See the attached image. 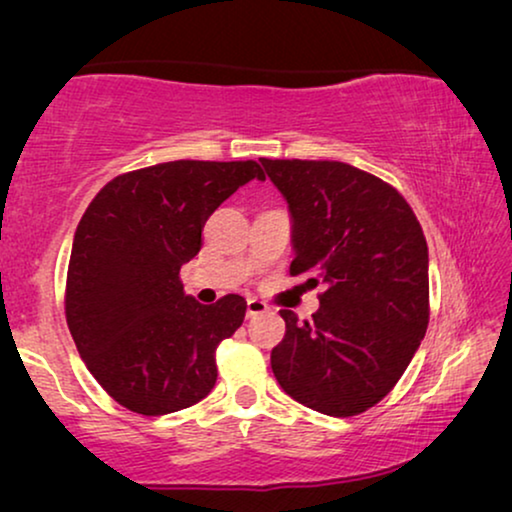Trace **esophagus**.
<instances>
[{"instance_id": "esophagus-1", "label": "esophagus", "mask_w": 512, "mask_h": 512, "mask_svg": "<svg viewBox=\"0 0 512 512\" xmlns=\"http://www.w3.org/2000/svg\"><path fill=\"white\" fill-rule=\"evenodd\" d=\"M263 312H268V305L263 303V300H258V298H249L247 300V317L251 319V317H258V314H263Z\"/></svg>"}]
</instances>
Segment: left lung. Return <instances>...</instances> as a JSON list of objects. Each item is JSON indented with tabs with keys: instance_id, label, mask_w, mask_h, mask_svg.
<instances>
[{
	"instance_id": "1",
	"label": "left lung",
	"mask_w": 512,
	"mask_h": 512,
	"mask_svg": "<svg viewBox=\"0 0 512 512\" xmlns=\"http://www.w3.org/2000/svg\"><path fill=\"white\" fill-rule=\"evenodd\" d=\"M293 219L291 275L324 284L319 312L272 349L277 382L293 401L331 417L380 403L429 326V247L394 186L338 160L261 158Z\"/></svg>"
}]
</instances>
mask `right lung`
<instances>
[{"instance_id": "right-lung-1", "label": "right lung", "mask_w": 512, "mask_h": 512, "mask_svg": "<svg viewBox=\"0 0 512 512\" xmlns=\"http://www.w3.org/2000/svg\"><path fill=\"white\" fill-rule=\"evenodd\" d=\"M251 179L256 160H172L118 174L76 228L65 314L100 387L137 415L191 408L216 382V347L242 326L247 300L186 296L181 265L209 214Z\"/></svg>"}]
</instances>
